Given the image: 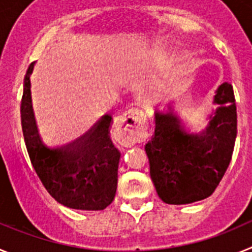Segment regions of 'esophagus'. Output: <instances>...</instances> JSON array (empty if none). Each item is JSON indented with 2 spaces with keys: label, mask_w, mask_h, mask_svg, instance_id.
<instances>
[{
  "label": "esophagus",
  "mask_w": 252,
  "mask_h": 252,
  "mask_svg": "<svg viewBox=\"0 0 252 252\" xmlns=\"http://www.w3.org/2000/svg\"><path fill=\"white\" fill-rule=\"evenodd\" d=\"M115 137L120 145L130 148L136 142L144 141L148 137L146 119L142 111L133 108L119 116L113 124Z\"/></svg>",
  "instance_id": "34e87169"
}]
</instances>
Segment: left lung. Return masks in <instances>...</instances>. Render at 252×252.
<instances>
[{
	"mask_svg": "<svg viewBox=\"0 0 252 252\" xmlns=\"http://www.w3.org/2000/svg\"><path fill=\"white\" fill-rule=\"evenodd\" d=\"M215 112L202 132H190L169 104L155 110V132L145 145L150 177L158 195L168 204L202 201L215 192L230 165L237 135L235 95L230 83L216 91Z\"/></svg>",
	"mask_w": 252,
	"mask_h": 252,
	"instance_id": "obj_1",
	"label": "left lung"
}]
</instances>
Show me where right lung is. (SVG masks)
<instances>
[{
    "instance_id": "obj_1",
    "label": "right lung",
    "mask_w": 252,
    "mask_h": 252,
    "mask_svg": "<svg viewBox=\"0 0 252 252\" xmlns=\"http://www.w3.org/2000/svg\"><path fill=\"white\" fill-rule=\"evenodd\" d=\"M31 63L24 79L21 124L32 166L50 195L63 206L82 211H102L112 203L117 189L121 154L110 139L112 116L72 142L53 145L43 139L31 99Z\"/></svg>"
}]
</instances>
